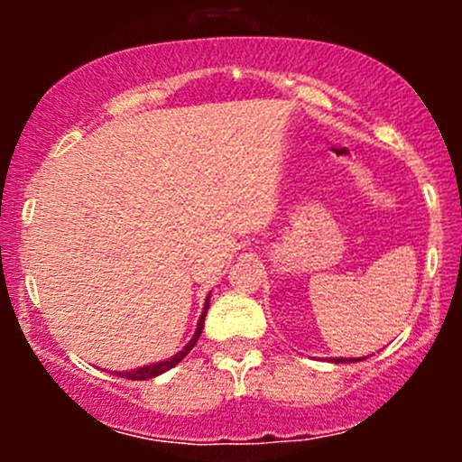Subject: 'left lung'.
Segmentation results:
<instances>
[{"label":"left lung","mask_w":462,"mask_h":462,"mask_svg":"<svg viewBox=\"0 0 462 462\" xmlns=\"http://www.w3.org/2000/svg\"><path fill=\"white\" fill-rule=\"evenodd\" d=\"M356 363V360H363V358H334V363Z\"/></svg>","instance_id":"8db88e82"}]
</instances>
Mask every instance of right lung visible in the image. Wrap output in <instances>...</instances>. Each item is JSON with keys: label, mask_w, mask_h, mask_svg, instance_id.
Listing matches in <instances>:
<instances>
[{"label": "right lung", "mask_w": 462, "mask_h": 462, "mask_svg": "<svg viewBox=\"0 0 462 462\" xmlns=\"http://www.w3.org/2000/svg\"><path fill=\"white\" fill-rule=\"evenodd\" d=\"M208 300H210V295H208V298H206L204 312H201V317H199V321H198V330H195L193 338H190L189 346L184 347L182 352H178L176 356H173V358L162 360V363H153V365H147V367H139V369H132V371H115V374L119 375V378H128V380H150V378H156V375L164 374V371H169L171 367H176V365L180 363V360H182L184 356H187V354L190 352V349H193L195 343H198V338H199V334H201V328H204V317H206V310H208Z\"/></svg>", "instance_id": "obj_1"}]
</instances>
